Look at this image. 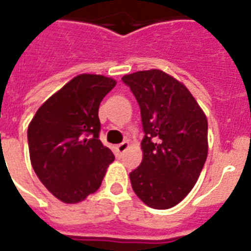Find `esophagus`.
Returning <instances> with one entry per match:
<instances>
[{"label": "esophagus", "instance_id": "1", "mask_svg": "<svg viewBox=\"0 0 251 251\" xmlns=\"http://www.w3.org/2000/svg\"><path fill=\"white\" fill-rule=\"evenodd\" d=\"M128 146H129V145H128V142L124 141V142H122L121 145L117 146V147H115V150H117V152H118V153H123L124 151L127 150Z\"/></svg>", "mask_w": 251, "mask_h": 251}]
</instances>
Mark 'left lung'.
Wrapping results in <instances>:
<instances>
[{
    "label": "left lung",
    "mask_w": 251,
    "mask_h": 251,
    "mask_svg": "<svg viewBox=\"0 0 251 251\" xmlns=\"http://www.w3.org/2000/svg\"><path fill=\"white\" fill-rule=\"evenodd\" d=\"M141 108L143 159L129 174L133 191L157 210L174 207L199 179L207 157V119L183 84L152 69L124 75Z\"/></svg>",
    "instance_id": "1"
}]
</instances>
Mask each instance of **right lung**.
<instances>
[{"label":"right lung","instance_id":"1","mask_svg":"<svg viewBox=\"0 0 251 251\" xmlns=\"http://www.w3.org/2000/svg\"><path fill=\"white\" fill-rule=\"evenodd\" d=\"M115 84L103 75H77L40 106L28 126L32 168L63 202H80L94 194L114 161L99 139L98 110Z\"/></svg>","mask_w":251,"mask_h":251}]
</instances>
